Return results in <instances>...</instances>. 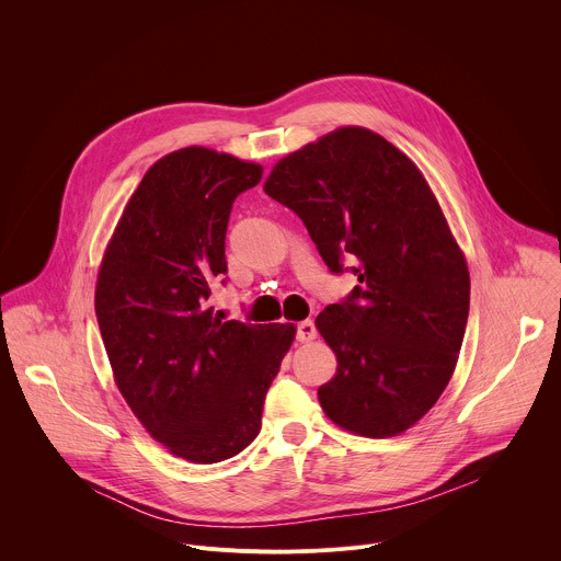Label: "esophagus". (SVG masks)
Returning <instances> with one entry per match:
<instances>
[{
    "label": "esophagus",
    "mask_w": 561,
    "mask_h": 561,
    "mask_svg": "<svg viewBox=\"0 0 561 561\" xmlns=\"http://www.w3.org/2000/svg\"><path fill=\"white\" fill-rule=\"evenodd\" d=\"M295 337H297V342H310V340L317 337V329H314V324L310 322V319H304V322L297 324Z\"/></svg>",
    "instance_id": "1"
}]
</instances>
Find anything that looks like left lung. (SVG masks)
Listing matches in <instances>:
<instances>
[{"label":"left lung","mask_w":561,"mask_h":561,"mask_svg":"<svg viewBox=\"0 0 561 561\" xmlns=\"http://www.w3.org/2000/svg\"><path fill=\"white\" fill-rule=\"evenodd\" d=\"M264 191L304 221L333 275L359 282L314 319L337 355L319 404L364 437L411 428L453 377L470 304L466 260L424 175L381 135L348 126L284 157Z\"/></svg>","instance_id":"8db88e82"}]
</instances>
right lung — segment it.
<instances>
[{
  "instance_id": "obj_1",
  "label": "right lung",
  "mask_w": 561,
  "mask_h": 561,
  "mask_svg": "<svg viewBox=\"0 0 561 561\" xmlns=\"http://www.w3.org/2000/svg\"><path fill=\"white\" fill-rule=\"evenodd\" d=\"M262 167L202 146L148 169L106 249L95 312L119 392L173 455L215 463L262 428L266 392L293 324L224 322L208 306L226 284V228Z\"/></svg>"
}]
</instances>
